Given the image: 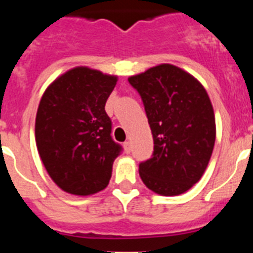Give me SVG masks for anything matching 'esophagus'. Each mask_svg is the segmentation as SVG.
Listing matches in <instances>:
<instances>
[{
    "label": "esophagus",
    "instance_id": "34e87169",
    "mask_svg": "<svg viewBox=\"0 0 253 253\" xmlns=\"http://www.w3.org/2000/svg\"><path fill=\"white\" fill-rule=\"evenodd\" d=\"M124 149H125V153H130V151H131L130 142H125L124 143Z\"/></svg>",
    "mask_w": 253,
    "mask_h": 253
}]
</instances>
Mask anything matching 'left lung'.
<instances>
[{
    "instance_id": "1",
    "label": "left lung",
    "mask_w": 253,
    "mask_h": 253,
    "mask_svg": "<svg viewBox=\"0 0 253 253\" xmlns=\"http://www.w3.org/2000/svg\"><path fill=\"white\" fill-rule=\"evenodd\" d=\"M139 93L153 135L151 158L139 163L148 189L180 195L204 173L215 142V119L207 91L198 80L171 64L128 78Z\"/></svg>"
}]
</instances>
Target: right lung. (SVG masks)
<instances>
[{"label": "right lung", "mask_w": 253, "mask_h": 253, "mask_svg": "<svg viewBox=\"0 0 253 253\" xmlns=\"http://www.w3.org/2000/svg\"><path fill=\"white\" fill-rule=\"evenodd\" d=\"M116 77L77 67L46 88L38 107L35 139L51 180L75 195L107 186L113 163L123 152L111 137L105 104Z\"/></svg>", "instance_id": "add662e5"}]
</instances>
